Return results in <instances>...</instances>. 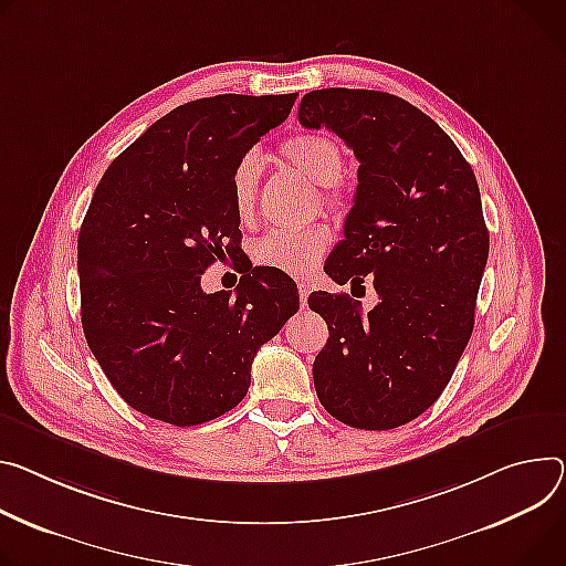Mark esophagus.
<instances>
[{
  "label": "esophagus",
  "mask_w": 566,
  "mask_h": 566,
  "mask_svg": "<svg viewBox=\"0 0 566 566\" xmlns=\"http://www.w3.org/2000/svg\"><path fill=\"white\" fill-rule=\"evenodd\" d=\"M297 293H300V302H302V306H306V300H310V293H312L310 284H306V282H297Z\"/></svg>",
  "instance_id": "34e87169"
}]
</instances>
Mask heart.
Returning a JSON list of instances; mask_svg holds the SVG:
<instances>
[{"label":"heart","instance_id":"b5f03b06","mask_svg":"<svg viewBox=\"0 0 566 566\" xmlns=\"http://www.w3.org/2000/svg\"><path fill=\"white\" fill-rule=\"evenodd\" d=\"M280 158L284 165L325 187L327 200H340L338 180L345 174V150L329 133H300L282 142ZM230 198L239 223L250 226L256 208V163L243 158L230 178ZM329 245V230L323 226L300 230H273L254 245V262L266 269H277L289 275L310 273Z\"/></svg>","mask_w":566,"mask_h":566}]
</instances>
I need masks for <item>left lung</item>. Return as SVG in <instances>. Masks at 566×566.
<instances>
[{
    "label": "left lung",
    "mask_w": 566,
    "mask_h": 566,
    "mask_svg": "<svg viewBox=\"0 0 566 566\" xmlns=\"http://www.w3.org/2000/svg\"><path fill=\"white\" fill-rule=\"evenodd\" d=\"M297 117L334 130L358 160L345 239L325 273L370 280L379 295L368 314L349 295L310 297L329 327L314 386L338 422L395 429L442 395L474 329L490 250L476 176L431 117L388 92L314 90Z\"/></svg>",
    "instance_id": "left-lung-1"
}]
</instances>
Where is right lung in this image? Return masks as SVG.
Wrapping results in <instances>:
<instances>
[{"mask_svg":"<svg viewBox=\"0 0 566 566\" xmlns=\"http://www.w3.org/2000/svg\"><path fill=\"white\" fill-rule=\"evenodd\" d=\"M295 94L189 101L101 178L78 232L85 340L122 399L174 427L210 422L248 392L252 358L297 312L295 282L243 271L234 291L200 275L241 241L230 178Z\"/></svg>","mask_w":566,"mask_h":566,"instance_id":"obj_1","label":"right lung"}]
</instances>
